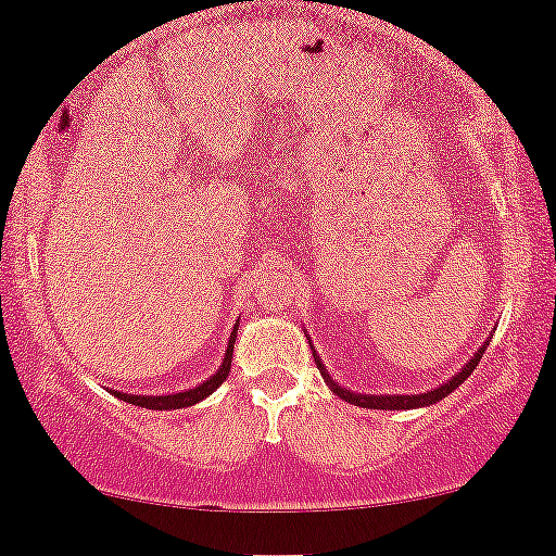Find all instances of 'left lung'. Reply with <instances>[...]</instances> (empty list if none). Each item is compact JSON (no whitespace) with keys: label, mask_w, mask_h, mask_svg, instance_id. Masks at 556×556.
<instances>
[{"label":"left lung","mask_w":556,"mask_h":556,"mask_svg":"<svg viewBox=\"0 0 556 556\" xmlns=\"http://www.w3.org/2000/svg\"><path fill=\"white\" fill-rule=\"evenodd\" d=\"M489 341H491V337L483 341L481 349H478V352L470 356L466 364H463L458 375L445 379V382L438 384L435 390H428V392H420V394H364V392L346 390V387H341L337 379L329 375V369H326L321 356L316 354V349H314V344H311V337H308V344H311V349H314L316 367H318V371H321L324 382L331 387V392L339 394L341 400L352 402V405H356V407H369V409H417V407H430V405H435V402L445 400L447 394H451L453 390H458V387L470 377V371L478 367V362H481V356L485 354V346H489Z\"/></svg>","instance_id":"left-lung-1"}]
</instances>
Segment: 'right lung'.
Instances as JSON below:
<instances>
[{
	"label": "right lung",
	"mask_w": 556,
	"mask_h": 556,
	"mask_svg": "<svg viewBox=\"0 0 556 556\" xmlns=\"http://www.w3.org/2000/svg\"><path fill=\"white\" fill-rule=\"evenodd\" d=\"M240 324V321H238ZM238 324L232 326V333H230V344L225 349V359L219 364V369L215 375L204 379L202 384L197 387H189L185 392H172V394H126V392H118V390H111L113 397L128 402V405H136V407H147V409H181V407H192L197 402H202L204 397H210L212 392L217 390L219 384L225 382L227 375H230V364H232V349H235V339H238Z\"/></svg>",
	"instance_id": "add662e5"
}]
</instances>
